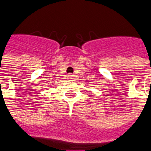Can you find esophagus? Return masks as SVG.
I'll return each mask as SVG.
<instances>
[{
	"instance_id": "obj_1",
	"label": "esophagus",
	"mask_w": 151,
	"mask_h": 151,
	"mask_svg": "<svg viewBox=\"0 0 151 151\" xmlns=\"http://www.w3.org/2000/svg\"><path fill=\"white\" fill-rule=\"evenodd\" d=\"M73 76L72 75V74H69V75H68V78H73Z\"/></svg>"
}]
</instances>
